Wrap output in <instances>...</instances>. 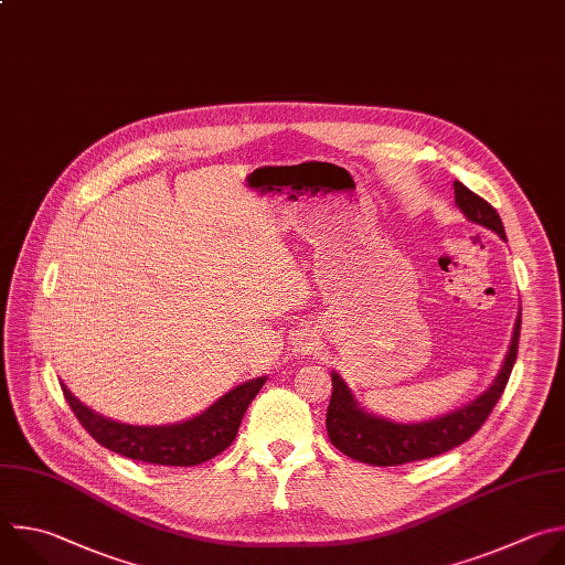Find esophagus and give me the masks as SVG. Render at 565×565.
Returning <instances> with one entry per match:
<instances>
[{"instance_id": "1", "label": "esophagus", "mask_w": 565, "mask_h": 565, "mask_svg": "<svg viewBox=\"0 0 565 565\" xmlns=\"http://www.w3.org/2000/svg\"><path fill=\"white\" fill-rule=\"evenodd\" d=\"M306 348H310V345H303V343H301V345H299V350H301V352H303V350H306Z\"/></svg>"}]
</instances>
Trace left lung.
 I'll return each instance as SVG.
<instances>
[{
	"label": "left lung",
	"instance_id": "left-lung-1",
	"mask_svg": "<svg viewBox=\"0 0 565 565\" xmlns=\"http://www.w3.org/2000/svg\"><path fill=\"white\" fill-rule=\"evenodd\" d=\"M455 204L470 222L486 226L494 231L501 239H505L499 213L461 181H455ZM519 332L521 312L514 321L512 341L505 352L503 365L494 377V384L483 395L446 417L422 424H395L384 417L367 415L359 408L339 374L332 372V397L326 413V430L330 444L345 457L370 466H402L430 459L461 446L486 424L488 415L501 399L512 365L516 361Z\"/></svg>",
	"mask_w": 565,
	"mask_h": 565
}]
</instances>
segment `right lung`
<instances>
[{"mask_svg": "<svg viewBox=\"0 0 565 565\" xmlns=\"http://www.w3.org/2000/svg\"><path fill=\"white\" fill-rule=\"evenodd\" d=\"M264 384L266 377L250 380L233 388L195 419L172 426L119 424L93 413L64 384L62 391L79 424L104 448L157 466H198L217 457L235 441L244 413Z\"/></svg>", "mask_w": 565, "mask_h": 565, "instance_id": "add662e5", "label": "right lung"}]
</instances>
